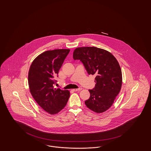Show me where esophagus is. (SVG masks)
<instances>
[{
    "instance_id": "esophagus-1",
    "label": "esophagus",
    "mask_w": 151,
    "mask_h": 151,
    "mask_svg": "<svg viewBox=\"0 0 151 151\" xmlns=\"http://www.w3.org/2000/svg\"><path fill=\"white\" fill-rule=\"evenodd\" d=\"M81 90H82V88H78V89H73V91H75V92L80 91Z\"/></svg>"
}]
</instances>
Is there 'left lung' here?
Here are the masks:
<instances>
[{"instance_id":"obj_1","label":"left lung","mask_w":151,"mask_h":151,"mask_svg":"<svg viewBox=\"0 0 151 151\" xmlns=\"http://www.w3.org/2000/svg\"><path fill=\"white\" fill-rule=\"evenodd\" d=\"M74 60H80L89 75H95V87L89 89L90 97L85 101L86 106L97 113L111 107L119 94L122 83L121 68L110 52L96 47L75 49Z\"/></svg>"}]
</instances>
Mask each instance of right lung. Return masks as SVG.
Instances as JSON below:
<instances>
[{
    "mask_svg": "<svg viewBox=\"0 0 151 151\" xmlns=\"http://www.w3.org/2000/svg\"><path fill=\"white\" fill-rule=\"evenodd\" d=\"M70 49L46 51L35 59L29 68L28 84L37 103L50 114H55L65 108L70 93L54 88L59 71Z\"/></svg>",
    "mask_w": 151,
    "mask_h": 151,
    "instance_id": "add662e5",
    "label": "right lung"
}]
</instances>
